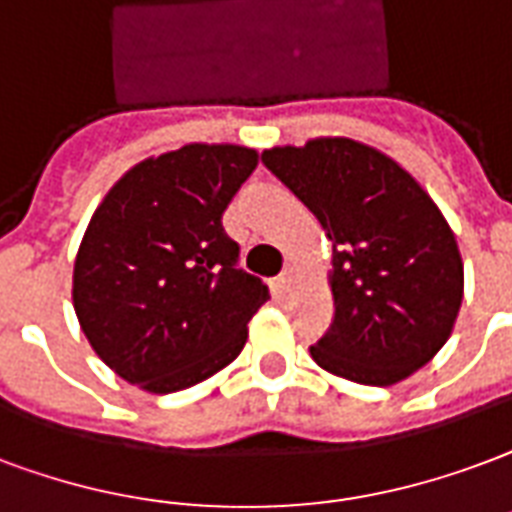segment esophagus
Wrapping results in <instances>:
<instances>
[{
	"instance_id": "1",
	"label": "esophagus",
	"mask_w": 512,
	"mask_h": 512,
	"mask_svg": "<svg viewBox=\"0 0 512 512\" xmlns=\"http://www.w3.org/2000/svg\"><path fill=\"white\" fill-rule=\"evenodd\" d=\"M290 282H293V271H285V274L276 276V290L279 293H285L287 287H290Z\"/></svg>"
}]
</instances>
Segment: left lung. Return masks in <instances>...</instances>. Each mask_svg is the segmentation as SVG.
<instances>
[{
    "instance_id": "8db88e82",
    "label": "left lung",
    "mask_w": 512,
    "mask_h": 512,
    "mask_svg": "<svg viewBox=\"0 0 512 512\" xmlns=\"http://www.w3.org/2000/svg\"><path fill=\"white\" fill-rule=\"evenodd\" d=\"M333 249V320L309 347L325 372L393 385L448 342L464 268L434 200L391 157L350 138L263 151Z\"/></svg>"
}]
</instances>
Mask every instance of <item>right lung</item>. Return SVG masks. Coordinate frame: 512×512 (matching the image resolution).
<instances>
[{"mask_svg":"<svg viewBox=\"0 0 512 512\" xmlns=\"http://www.w3.org/2000/svg\"><path fill=\"white\" fill-rule=\"evenodd\" d=\"M255 168V149L192 143L127 170L94 211L75 314L94 352L143 391H184L244 350L268 287L238 268L222 214Z\"/></svg>","mask_w":512,"mask_h":512,"instance_id":"obj_1","label":"right lung"}]
</instances>
